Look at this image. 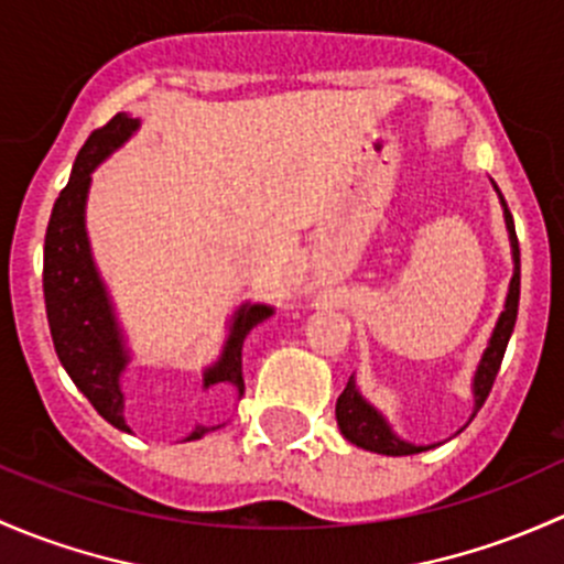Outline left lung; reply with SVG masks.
Returning <instances> with one entry per match:
<instances>
[{
  "mask_svg": "<svg viewBox=\"0 0 564 564\" xmlns=\"http://www.w3.org/2000/svg\"><path fill=\"white\" fill-rule=\"evenodd\" d=\"M502 197V195H499ZM505 206V197H502ZM505 225H508L510 234V247H513V280H510V290H508V301H505V312L499 315L495 334H491L489 347H486L484 358H480V367L475 371V410L484 408L486 397H489L491 386L497 380V371L502 367L505 350H508L510 334H513L516 325V315H519V293H521V254H519V239H516V228H513V217H510L508 206H505ZM336 423H339L341 434L350 440L352 445L358 448L375 451V454L382 456H410V454H421V445H410L404 440H399L397 434L391 432V426L386 423V417L380 415L369 402H364L361 393H358L356 380H347L345 391L339 393L336 399Z\"/></svg>",
  "mask_w": 564,
  "mask_h": 564,
  "instance_id": "obj_1",
  "label": "left lung"
}]
</instances>
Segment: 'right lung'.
<instances>
[{
  "instance_id": "right-lung-1",
  "label": "right lung",
  "mask_w": 564,
  "mask_h": 564,
  "mask_svg": "<svg viewBox=\"0 0 564 564\" xmlns=\"http://www.w3.org/2000/svg\"><path fill=\"white\" fill-rule=\"evenodd\" d=\"M135 130L138 119H132L130 113H116L108 124L97 127L86 138L78 156H75L73 176L54 203L43 249L45 315H48L56 356H59L62 367L67 369L69 380L89 399L91 408L121 432H130L124 423V393L119 386V377L130 358L121 345L119 325H116L113 310L108 304L106 288H102L95 263H91L84 228V206L97 162L106 160ZM265 317H271V306L265 304H243L236 312L223 358L212 369H206L203 386L208 388L214 382H230L241 397L243 339ZM206 432H212V429L195 426V432L187 440H200Z\"/></svg>"
}]
</instances>
